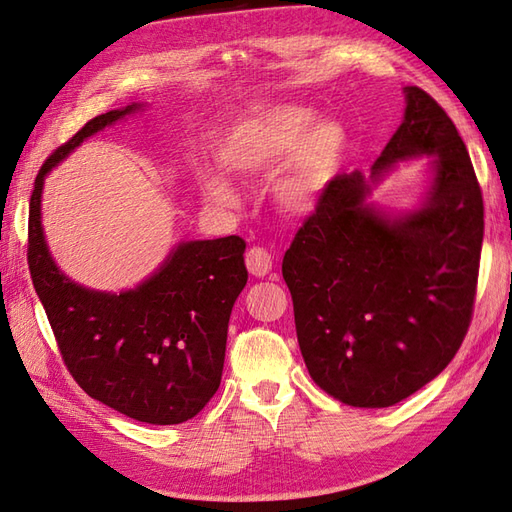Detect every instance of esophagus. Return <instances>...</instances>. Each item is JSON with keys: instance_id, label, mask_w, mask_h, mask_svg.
Segmentation results:
<instances>
[{"instance_id": "esophagus-1", "label": "esophagus", "mask_w": 512, "mask_h": 512, "mask_svg": "<svg viewBox=\"0 0 512 512\" xmlns=\"http://www.w3.org/2000/svg\"><path fill=\"white\" fill-rule=\"evenodd\" d=\"M245 265L249 269V274L256 276V278H265L269 271H271V265H274V260H271V254L267 252V249L263 247H252L245 256Z\"/></svg>"}]
</instances>
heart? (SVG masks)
I'll use <instances>...</instances> for the list:
<instances>
[{
	"label": "heart",
	"instance_id": "1",
	"mask_svg": "<svg viewBox=\"0 0 512 512\" xmlns=\"http://www.w3.org/2000/svg\"><path fill=\"white\" fill-rule=\"evenodd\" d=\"M344 127L335 120H315L304 105L278 102L256 107L234 120L214 146V160L223 173L241 179L274 175V199L289 214L317 208L328 181L342 162ZM203 199L217 208H234L238 192L217 173L201 175Z\"/></svg>",
	"mask_w": 512,
	"mask_h": 512
}]
</instances>
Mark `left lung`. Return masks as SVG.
<instances>
[{"label":"left lung","instance_id":"8db88e82","mask_svg":"<svg viewBox=\"0 0 512 512\" xmlns=\"http://www.w3.org/2000/svg\"><path fill=\"white\" fill-rule=\"evenodd\" d=\"M401 127L366 179L337 175L282 260L311 379L352 407H390L436 379L471 324L484 203L456 124L405 87ZM431 156L412 211L365 199L401 161Z\"/></svg>","mask_w":512,"mask_h":512}]
</instances>
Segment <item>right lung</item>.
Wrapping results in <instances>:
<instances>
[{"instance_id":"1","label":"right lung","mask_w":512,"mask_h":512,"mask_svg":"<svg viewBox=\"0 0 512 512\" xmlns=\"http://www.w3.org/2000/svg\"><path fill=\"white\" fill-rule=\"evenodd\" d=\"M144 107L131 102L96 116L45 160L30 197L28 265L76 383L140 423L179 425L219 390L227 324L247 285L243 238L181 241L138 287L111 293L67 278L41 225L43 181L50 170L87 138Z\"/></svg>"}]
</instances>
